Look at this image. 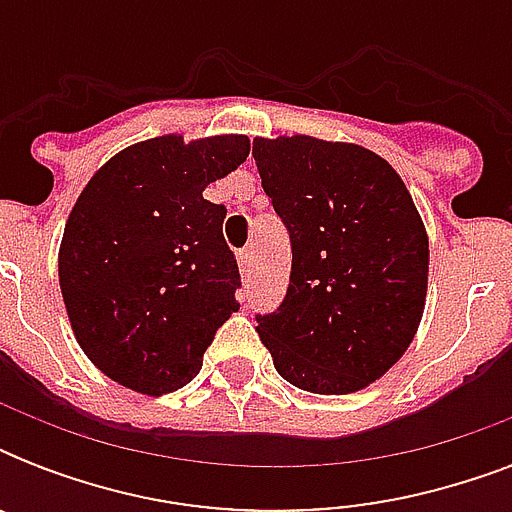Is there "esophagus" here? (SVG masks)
Listing matches in <instances>:
<instances>
[{
	"label": "esophagus",
	"mask_w": 512,
	"mask_h": 512,
	"mask_svg": "<svg viewBox=\"0 0 512 512\" xmlns=\"http://www.w3.org/2000/svg\"><path fill=\"white\" fill-rule=\"evenodd\" d=\"M252 265H255V249H239V268L241 273L252 271Z\"/></svg>",
	"instance_id": "1"
}]
</instances>
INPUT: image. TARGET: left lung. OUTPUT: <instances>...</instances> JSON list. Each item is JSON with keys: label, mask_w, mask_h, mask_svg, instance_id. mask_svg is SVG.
<instances>
[{"label": "left lung", "mask_w": 512, "mask_h": 512, "mask_svg": "<svg viewBox=\"0 0 512 512\" xmlns=\"http://www.w3.org/2000/svg\"><path fill=\"white\" fill-rule=\"evenodd\" d=\"M257 172L292 239L279 313L257 319L276 372L345 396L412 345L428 297V231L401 175L356 143L255 138Z\"/></svg>", "instance_id": "obj_1"}]
</instances>
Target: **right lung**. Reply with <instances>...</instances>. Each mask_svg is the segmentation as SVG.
<instances>
[{
	"label": "right lung",
	"instance_id": "add662e5",
	"mask_svg": "<svg viewBox=\"0 0 512 512\" xmlns=\"http://www.w3.org/2000/svg\"><path fill=\"white\" fill-rule=\"evenodd\" d=\"M247 156V135L170 132L122 148L79 193L58 249L60 295L84 356L124 388L156 398L188 385L239 311L225 207L204 188Z\"/></svg>",
	"mask_w": 512,
	"mask_h": 512
}]
</instances>
